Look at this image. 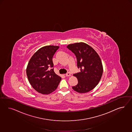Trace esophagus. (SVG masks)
I'll return each mask as SVG.
<instances>
[{
	"label": "esophagus",
	"mask_w": 132,
	"mask_h": 132,
	"mask_svg": "<svg viewBox=\"0 0 132 132\" xmlns=\"http://www.w3.org/2000/svg\"><path fill=\"white\" fill-rule=\"evenodd\" d=\"M66 76H71V73L70 72H68L66 74Z\"/></svg>",
	"instance_id": "1"
}]
</instances>
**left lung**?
I'll return each instance as SVG.
<instances>
[{"instance_id":"8db88e82","label":"left lung","mask_w":132,"mask_h":132,"mask_svg":"<svg viewBox=\"0 0 132 132\" xmlns=\"http://www.w3.org/2000/svg\"><path fill=\"white\" fill-rule=\"evenodd\" d=\"M67 47L76 56L77 67L80 68V72L73 75L78 82L72 89L81 93L92 90L99 83L103 72L99 56L92 47L84 43L69 44Z\"/></svg>"}]
</instances>
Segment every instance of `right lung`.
Instances as JSON below:
<instances>
[{
    "mask_svg": "<svg viewBox=\"0 0 132 132\" xmlns=\"http://www.w3.org/2000/svg\"><path fill=\"white\" fill-rule=\"evenodd\" d=\"M59 46L48 45L39 49L29 61L27 75L37 92L49 94L57 88L61 78L54 71L53 57Z\"/></svg>",
    "mask_w": 132,
    "mask_h": 132,
    "instance_id": "1",
    "label": "right lung"
}]
</instances>
